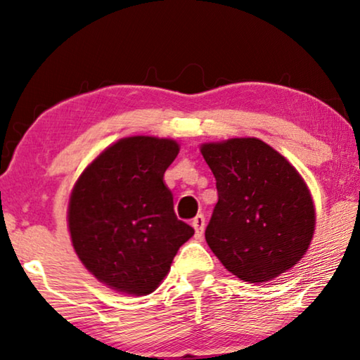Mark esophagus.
Returning a JSON list of instances; mask_svg holds the SVG:
<instances>
[{
	"instance_id": "obj_1",
	"label": "esophagus",
	"mask_w": 360,
	"mask_h": 360,
	"mask_svg": "<svg viewBox=\"0 0 360 360\" xmlns=\"http://www.w3.org/2000/svg\"><path fill=\"white\" fill-rule=\"evenodd\" d=\"M191 225H193V229H195V236L201 238L202 231H204V225H206V219H204V215L199 214L191 220Z\"/></svg>"
}]
</instances>
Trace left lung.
Masks as SVG:
<instances>
[{
	"label": "left lung",
	"mask_w": 360,
	"mask_h": 360,
	"mask_svg": "<svg viewBox=\"0 0 360 360\" xmlns=\"http://www.w3.org/2000/svg\"><path fill=\"white\" fill-rule=\"evenodd\" d=\"M219 201L206 241L240 280L264 283L306 254L315 230L311 191L300 172L259 138L204 143Z\"/></svg>",
	"instance_id": "left-lung-1"
}]
</instances>
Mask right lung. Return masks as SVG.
<instances>
[{
    "instance_id": "obj_1",
    "label": "right lung",
    "mask_w": 360,
    "mask_h": 360,
    "mask_svg": "<svg viewBox=\"0 0 360 360\" xmlns=\"http://www.w3.org/2000/svg\"><path fill=\"white\" fill-rule=\"evenodd\" d=\"M180 151L170 138L129 136L88 164L69 199L72 246L109 288L146 296L161 285L179 248L195 235L176 219L164 172Z\"/></svg>"
}]
</instances>
